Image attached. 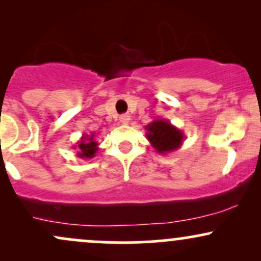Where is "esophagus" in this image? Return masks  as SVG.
<instances>
[{"label": "esophagus", "instance_id": "obj_1", "mask_svg": "<svg viewBox=\"0 0 261 261\" xmlns=\"http://www.w3.org/2000/svg\"><path fill=\"white\" fill-rule=\"evenodd\" d=\"M119 120L122 125H127L128 122H130V115H127V114H125V115H121L120 118H119Z\"/></svg>", "mask_w": 261, "mask_h": 261}]
</instances>
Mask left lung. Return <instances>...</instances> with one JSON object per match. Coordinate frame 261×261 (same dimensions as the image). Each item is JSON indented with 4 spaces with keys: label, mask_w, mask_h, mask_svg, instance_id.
<instances>
[{
    "label": "left lung",
    "mask_w": 261,
    "mask_h": 261,
    "mask_svg": "<svg viewBox=\"0 0 261 261\" xmlns=\"http://www.w3.org/2000/svg\"><path fill=\"white\" fill-rule=\"evenodd\" d=\"M145 130L147 131L146 137L152 147L161 154L176 151L184 141L182 131L170 124V121L166 119H157L149 122L147 126H145Z\"/></svg>",
    "instance_id": "left-lung-1"
}]
</instances>
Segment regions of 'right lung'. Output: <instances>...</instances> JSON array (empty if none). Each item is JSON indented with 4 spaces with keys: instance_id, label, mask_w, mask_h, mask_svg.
<instances>
[{
    "instance_id": "obj_1",
    "label": "right lung",
    "mask_w": 261,
    "mask_h": 261,
    "mask_svg": "<svg viewBox=\"0 0 261 261\" xmlns=\"http://www.w3.org/2000/svg\"><path fill=\"white\" fill-rule=\"evenodd\" d=\"M74 148H79L77 155L83 160L87 158H93L98 151V142L95 141V134H83L81 140L77 142V146H74Z\"/></svg>"
}]
</instances>
